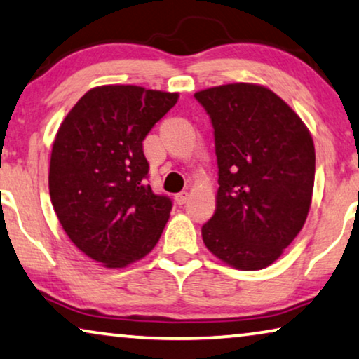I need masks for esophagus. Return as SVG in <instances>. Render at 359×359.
<instances>
[{
    "mask_svg": "<svg viewBox=\"0 0 359 359\" xmlns=\"http://www.w3.org/2000/svg\"><path fill=\"white\" fill-rule=\"evenodd\" d=\"M176 204H180V205H183V204H186V201L189 199V193H186V191H183V193H180V194H176Z\"/></svg>",
    "mask_w": 359,
    "mask_h": 359,
    "instance_id": "obj_1",
    "label": "esophagus"
}]
</instances>
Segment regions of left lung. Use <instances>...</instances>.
<instances>
[{
    "mask_svg": "<svg viewBox=\"0 0 359 359\" xmlns=\"http://www.w3.org/2000/svg\"><path fill=\"white\" fill-rule=\"evenodd\" d=\"M214 127L219 189L203 225L209 252L242 271L281 257L306 224L316 149L301 117L266 86L230 83L194 95Z\"/></svg>",
    "mask_w": 359,
    "mask_h": 359,
    "instance_id": "8db88e82",
    "label": "left lung"
}]
</instances>
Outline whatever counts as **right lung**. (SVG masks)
I'll return each mask as SVG.
<instances>
[{"label":"right lung","instance_id":"add662e5","mask_svg":"<svg viewBox=\"0 0 359 359\" xmlns=\"http://www.w3.org/2000/svg\"><path fill=\"white\" fill-rule=\"evenodd\" d=\"M178 93L96 86L58 127L48 170L52 205L68 238L106 268L149 255L170 219L171 199L147 183L144 139Z\"/></svg>","mask_w":359,"mask_h":359}]
</instances>
